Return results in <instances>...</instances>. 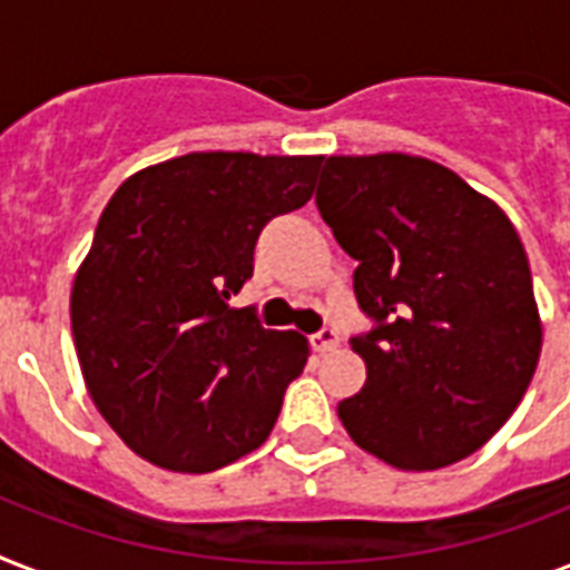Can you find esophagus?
Instances as JSON below:
<instances>
[{
    "label": "esophagus",
    "instance_id": "34e87169",
    "mask_svg": "<svg viewBox=\"0 0 570 570\" xmlns=\"http://www.w3.org/2000/svg\"><path fill=\"white\" fill-rule=\"evenodd\" d=\"M311 346H313V352H320V355H322V352H331V348H337L340 346L337 331L325 328V331H320V334H313Z\"/></svg>",
    "mask_w": 570,
    "mask_h": 570
}]
</instances>
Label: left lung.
<instances>
[{
  "mask_svg": "<svg viewBox=\"0 0 570 570\" xmlns=\"http://www.w3.org/2000/svg\"><path fill=\"white\" fill-rule=\"evenodd\" d=\"M316 206L357 259L375 328L352 340L361 393L337 414L390 468L441 470L485 446L541 355L530 259L509 215L443 165L407 154L325 156Z\"/></svg>",
  "mask_w": 570,
  "mask_h": 570,
  "instance_id": "8db88e82",
  "label": "left lung"
}]
</instances>
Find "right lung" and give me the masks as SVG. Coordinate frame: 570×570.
Returning a JSON list of instances; mask_svg holds the SVG:
<instances>
[{"mask_svg": "<svg viewBox=\"0 0 570 570\" xmlns=\"http://www.w3.org/2000/svg\"><path fill=\"white\" fill-rule=\"evenodd\" d=\"M320 163L186 154L127 177L102 209L70 293L76 355L102 420L156 468L209 473L275 429L311 343L227 302L268 218L311 200Z\"/></svg>", "mask_w": 570, "mask_h": 570, "instance_id": "obj_1", "label": "right lung"}]
</instances>
